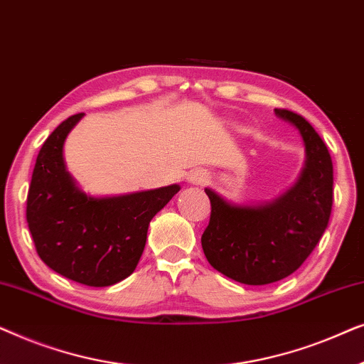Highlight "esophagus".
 Segmentation results:
<instances>
[{"label": "esophagus", "mask_w": 364, "mask_h": 364, "mask_svg": "<svg viewBox=\"0 0 364 364\" xmlns=\"http://www.w3.org/2000/svg\"><path fill=\"white\" fill-rule=\"evenodd\" d=\"M188 178H191V182L196 183V186H200V183L208 181V176L203 171H197V172H192Z\"/></svg>", "instance_id": "esophagus-1"}]
</instances>
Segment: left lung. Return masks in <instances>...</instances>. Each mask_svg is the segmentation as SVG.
Returning <instances> with one entry per match:
<instances>
[{
    "mask_svg": "<svg viewBox=\"0 0 364 364\" xmlns=\"http://www.w3.org/2000/svg\"><path fill=\"white\" fill-rule=\"evenodd\" d=\"M300 129L306 166L290 192L270 205L237 207L205 188L210 222L202 248L210 265L245 285L282 280L303 265L325 233L333 207V162L325 142L300 114L275 109Z\"/></svg>",
    "mask_w": 364,
    "mask_h": 364,
    "instance_id": "8db88e82",
    "label": "left lung"
}]
</instances>
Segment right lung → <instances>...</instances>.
<instances>
[{
	"mask_svg": "<svg viewBox=\"0 0 364 364\" xmlns=\"http://www.w3.org/2000/svg\"><path fill=\"white\" fill-rule=\"evenodd\" d=\"M82 112L54 129L34 166L26 220L41 260L87 287H109L136 270L152 217L181 191L168 186L122 197L92 198L77 191L63 161V144Z\"/></svg>",
	"mask_w": 364,
	"mask_h": 364,
	"instance_id": "right-lung-1",
	"label": "right lung"
}]
</instances>
